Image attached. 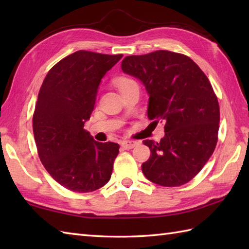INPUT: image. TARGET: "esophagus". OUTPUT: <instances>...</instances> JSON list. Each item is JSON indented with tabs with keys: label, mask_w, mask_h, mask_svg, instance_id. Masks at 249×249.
<instances>
[{
	"label": "esophagus",
	"mask_w": 249,
	"mask_h": 249,
	"mask_svg": "<svg viewBox=\"0 0 249 249\" xmlns=\"http://www.w3.org/2000/svg\"><path fill=\"white\" fill-rule=\"evenodd\" d=\"M121 145L125 150H130V149H134L136 145H138V142L137 141H123L121 143Z\"/></svg>",
	"instance_id": "1"
}]
</instances>
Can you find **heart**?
<instances>
[{"label":"heart","mask_w":249,"mask_h":249,"mask_svg":"<svg viewBox=\"0 0 249 249\" xmlns=\"http://www.w3.org/2000/svg\"><path fill=\"white\" fill-rule=\"evenodd\" d=\"M133 82H134L133 80H130V79H127V78H119V79H116L114 83H115L116 88H118L119 91H120V89H122L125 87H127L128 84L133 83Z\"/></svg>","instance_id":"b5f03b06"}]
</instances>
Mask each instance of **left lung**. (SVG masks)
<instances>
[{"mask_svg":"<svg viewBox=\"0 0 249 249\" xmlns=\"http://www.w3.org/2000/svg\"><path fill=\"white\" fill-rule=\"evenodd\" d=\"M121 68L144 86L149 119L165 123L160 142L143 141L151 156L142 172L161 186L186 184L217 143L219 106L208 77L190 57L167 50L126 56Z\"/></svg>","mask_w":249,"mask_h":249,"instance_id":"1","label":"left lung"}]
</instances>
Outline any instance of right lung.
I'll list each match as a JSON object with an SVG mask.
<instances>
[{
	"instance_id": "1",
	"label": "right lung",
	"mask_w": 249,
	"mask_h": 249,
	"mask_svg": "<svg viewBox=\"0 0 249 249\" xmlns=\"http://www.w3.org/2000/svg\"><path fill=\"white\" fill-rule=\"evenodd\" d=\"M123 54L79 50L47 73L33 115L37 151L46 170L63 187L94 192L109 182L120 145L98 142L84 129L99 84Z\"/></svg>"
}]
</instances>
